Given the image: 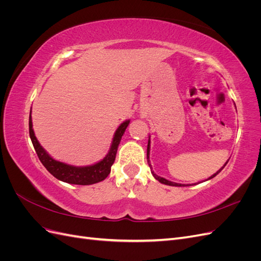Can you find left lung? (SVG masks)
<instances>
[{
	"label": "left lung",
	"mask_w": 261,
	"mask_h": 261,
	"mask_svg": "<svg viewBox=\"0 0 261 261\" xmlns=\"http://www.w3.org/2000/svg\"><path fill=\"white\" fill-rule=\"evenodd\" d=\"M149 152H150V138H149V140H148V147H147V160H148V164H149V167H150V169H151V173H152V175H153V177L155 178V179H158L160 181V183H162V184H165V185H170V186H188V185H183V184H177V183H174V181H171V180H168V179H165V178H163V177H161V176H158L155 173L152 171V168H151V164H150V160H149ZM228 161H226V163H227ZM226 163L223 165L222 168H221L217 173H215V174L213 175H211L208 179H211V178H213L215 177L217 174H219V173L221 172V170H222L225 165H226Z\"/></svg>",
	"instance_id": "1"
}]
</instances>
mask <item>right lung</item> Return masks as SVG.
I'll return each instance as SVG.
<instances>
[{
	"label": "right lung",
	"instance_id": "right-lung-1",
	"mask_svg": "<svg viewBox=\"0 0 261 261\" xmlns=\"http://www.w3.org/2000/svg\"><path fill=\"white\" fill-rule=\"evenodd\" d=\"M129 124V120L123 122L118 128L116 129L114 137L112 140L111 148L109 150V153L96 164L88 165V167H74V165H69L66 163H63L60 161L54 160L51 155L41 147L37 140L35 133L33 129V121H31V110L29 115V136L39 160L44 165V168L48 170L51 174L57 177L58 179L65 181L68 184H75V185H91L99 183V181L107 178V176L111 172V167L114 163L116 151L120 141L122 139L123 134Z\"/></svg>",
	"mask_w": 261,
	"mask_h": 261
}]
</instances>
